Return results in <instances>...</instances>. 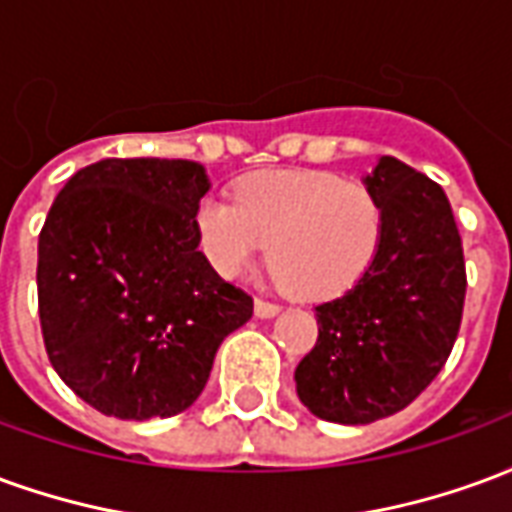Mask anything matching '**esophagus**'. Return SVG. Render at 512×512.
I'll return each instance as SVG.
<instances>
[{
  "label": "esophagus",
  "mask_w": 512,
  "mask_h": 512,
  "mask_svg": "<svg viewBox=\"0 0 512 512\" xmlns=\"http://www.w3.org/2000/svg\"><path fill=\"white\" fill-rule=\"evenodd\" d=\"M255 315L257 318H274L279 315V304H271V301H263V299H255Z\"/></svg>",
  "instance_id": "34e87169"
}]
</instances>
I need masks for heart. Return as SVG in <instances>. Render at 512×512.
<instances>
[{"instance_id": "heart-1", "label": "heart", "mask_w": 512, "mask_h": 512, "mask_svg": "<svg viewBox=\"0 0 512 512\" xmlns=\"http://www.w3.org/2000/svg\"><path fill=\"white\" fill-rule=\"evenodd\" d=\"M194 230L219 277H244L268 244L279 285L296 299L332 301L376 263L384 211L367 186L334 172L266 169L238 180L233 200H200Z\"/></svg>"}]
</instances>
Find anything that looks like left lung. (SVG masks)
Instances as JSON below:
<instances>
[{"label":"left lung","mask_w":512,"mask_h":512,"mask_svg":"<svg viewBox=\"0 0 512 512\" xmlns=\"http://www.w3.org/2000/svg\"><path fill=\"white\" fill-rule=\"evenodd\" d=\"M384 211V241L362 282L315 307L318 343L296 367L315 417L367 425L406 408L439 376L461 329L466 266L439 183L392 156L362 178Z\"/></svg>","instance_id":"8db88e82"}]
</instances>
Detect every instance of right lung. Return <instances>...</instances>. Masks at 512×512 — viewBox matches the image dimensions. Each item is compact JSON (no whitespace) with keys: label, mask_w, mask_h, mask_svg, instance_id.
Returning <instances> with one entry per match:
<instances>
[{"label":"right lung","mask_w":512,"mask_h":512,"mask_svg":"<svg viewBox=\"0 0 512 512\" xmlns=\"http://www.w3.org/2000/svg\"><path fill=\"white\" fill-rule=\"evenodd\" d=\"M211 189L183 158L79 169L38 238V310L57 376L106 417H175L252 299L205 260L194 208Z\"/></svg>","instance_id":"1"}]
</instances>
